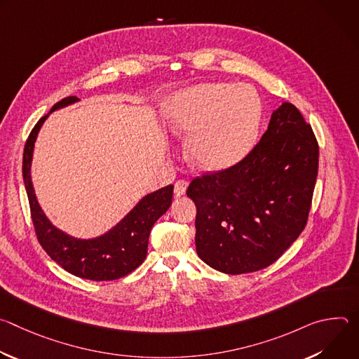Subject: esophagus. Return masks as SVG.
I'll return each instance as SVG.
<instances>
[{
  "mask_svg": "<svg viewBox=\"0 0 359 359\" xmlns=\"http://www.w3.org/2000/svg\"><path fill=\"white\" fill-rule=\"evenodd\" d=\"M187 186H189L187 180H183V179L177 180L175 183V194L176 196H183L186 193V190H187Z\"/></svg>",
  "mask_w": 359,
  "mask_h": 359,
  "instance_id": "obj_1",
  "label": "esophagus"
}]
</instances>
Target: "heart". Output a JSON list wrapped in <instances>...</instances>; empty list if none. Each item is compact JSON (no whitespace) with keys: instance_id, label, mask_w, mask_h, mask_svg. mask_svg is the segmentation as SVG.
<instances>
[{"instance_id":"1","label":"heart","mask_w":359,"mask_h":359,"mask_svg":"<svg viewBox=\"0 0 359 359\" xmlns=\"http://www.w3.org/2000/svg\"><path fill=\"white\" fill-rule=\"evenodd\" d=\"M262 119L259 95L248 86L203 83L172 95L165 125L189 137V158L206 170L240 162L251 149Z\"/></svg>"}]
</instances>
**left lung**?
<instances>
[{
	"label": "left lung",
	"instance_id": "left-lung-1",
	"mask_svg": "<svg viewBox=\"0 0 359 359\" xmlns=\"http://www.w3.org/2000/svg\"><path fill=\"white\" fill-rule=\"evenodd\" d=\"M318 156L311 125L284 102L240 162L190 182L198 257L233 276L277 262L309 222Z\"/></svg>",
	"mask_w": 359,
	"mask_h": 359
}]
</instances>
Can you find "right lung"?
I'll use <instances>...</instances> for the list:
<instances>
[{"label": "right lung", "mask_w": 359, "mask_h": 359, "mask_svg": "<svg viewBox=\"0 0 359 359\" xmlns=\"http://www.w3.org/2000/svg\"><path fill=\"white\" fill-rule=\"evenodd\" d=\"M76 96L61 99L50 112L76 102ZM49 112V114H50ZM48 115L32 128L22 156V176L28 194L31 219L38 243L50 259L68 273L93 281H112L136 270L147 254L150 230L172 204L173 186L143 197L137 206L109 233L95 240H76L57 230L42 213L31 183V159L39 128Z\"/></svg>", "instance_id": "add662e5"}]
</instances>
